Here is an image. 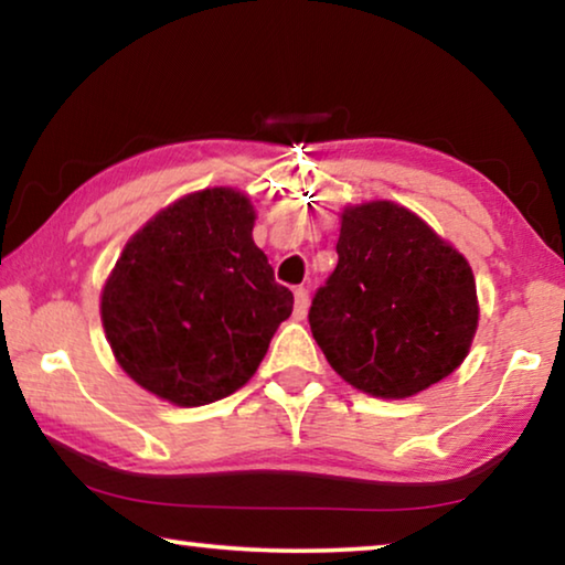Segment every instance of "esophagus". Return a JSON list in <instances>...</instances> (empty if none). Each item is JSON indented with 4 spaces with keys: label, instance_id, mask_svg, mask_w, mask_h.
Here are the masks:
<instances>
[{
    "label": "esophagus",
    "instance_id": "34e87169",
    "mask_svg": "<svg viewBox=\"0 0 565 565\" xmlns=\"http://www.w3.org/2000/svg\"><path fill=\"white\" fill-rule=\"evenodd\" d=\"M308 311V290L296 288V319H303Z\"/></svg>",
    "mask_w": 565,
    "mask_h": 565
}]
</instances>
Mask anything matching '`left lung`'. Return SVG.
<instances>
[{
	"mask_svg": "<svg viewBox=\"0 0 565 565\" xmlns=\"http://www.w3.org/2000/svg\"><path fill=\"white\" fill-rule=\"evenodd\" d=\"M339 262L308 323L329 365L377 398H408L460 367L478 327L473 269L388 200L347 207Z\"/></svg>",
	"mask_w": 565,
	"mask_h": 565,
	"instance_id": "8db88e82",
	"label": "left lung"
}]
</instances>
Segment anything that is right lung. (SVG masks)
<instances>
[{"mask_svg": "<svg viewBox=\"0 0 565 565\" xmlns=\"http://www.w3.org/2000/svg\"><path fill=\"white\" fill-rule=\"evenodd\" d=\"M249 198L228 188L177 200L126 244L103 290L120 367L177 406L226 398L254 375L292 313L254 244Z\"/></svg>", "mask_w": 565, "mask_h": 565, "instance_id": "right-lung-1", "label": "right lung"}]
</instances>
